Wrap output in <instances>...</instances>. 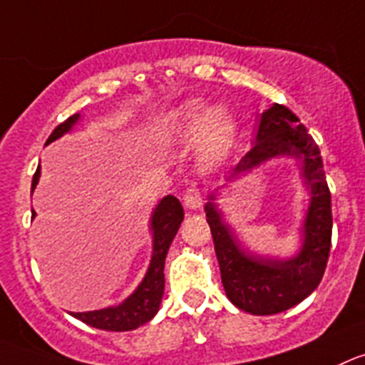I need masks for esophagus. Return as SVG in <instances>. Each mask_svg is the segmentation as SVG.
Masks as SVG:
<instances>
[{
	"label": "esophagus",
	"mask_w": 365,
	"mask_h": 365,
	"mask_svg": "<svg viewBox=\"0 0 365 365\" xmlns=\"http://www.w3.org/2000/svg\"><path fill=\"white\" fill-rule=\"evenodd\" d=\"M183 205L189 210H196L202 207V194H200V189L194 183H190L189 189L183 194Z\"/></svg>",
	"instance_id": "esophagus-1"
}]
</instances>
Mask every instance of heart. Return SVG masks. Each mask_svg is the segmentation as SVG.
Returning <instances> with one entry per match:
<instances>
[{
    "label": "heart",
    "mask_w": 365,
    "mask_h": 365,
    "mask_svg": "<svg viewBox=\"0 0 365 365\" xmlns=\"http://www.w3.org/2000/svg\"><path fill=\"white\" fill-rule=\"evenodd\" d=\"M160 128L169 138L187 140L196 135V151L203 165H216L229 155L236 140V124L229 111L190 98L160 117Z\"/></svg>",
    "instance_id": "heart-1"
}]
</instances>
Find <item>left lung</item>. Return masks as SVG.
<instances>
[{
    "mask_svg": "<svg viewBox=\"0 0 365 365\" xmlns=\"http://www.w3.org/2000/svg\"><path fill=\"white\" fill-rule=\"evenodd\" d=\"M279 156L297 160L302 183L309 190V205L301 227L302 245L294 257L259 255L241 245L214 203L216 192L227 183L210 194L205 203L225 294L234 306L252 315H274L304 301L321 282L331 248V194L321 151L308 129L286 106L274 104L261 113L250 151L230 171L227 182L240 180Z\"/></svg>",
    "mask_w": 365,
    "mask_h": 365,
    "instance_id": "left-lung-1",
    "label": "left lung"
}]
</instances>
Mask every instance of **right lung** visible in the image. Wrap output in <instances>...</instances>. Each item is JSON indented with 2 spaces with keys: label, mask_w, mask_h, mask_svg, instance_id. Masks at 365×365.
<instances>
[{
  "label": "right lung",
  "mask_w": 365,
  "mask_h": 365,
  "mask_svg": "<svg viewBox=\"0 0 365 365\" xmlns=\"http://www.w3.org/2000/svg\"><path fill=\"white\" fill-rule=\"evenodd\" d=\"M81 120V115H71L68 120L57 125L52 135L48 136L50 142L57 140L68 131L73 129V125ZM41 167H37L36 175L32 178V192L36 185L39 183ZM32 217H36V212L32 210ZM183 221V207L175 196H165L160 200L156 209L153 210L151 216V232H153V255L149 263L148 272L136 290L129 295L120 304L110 306V308L95 309V312L84 313H70L75 319L83 321L84 324L91 326L97 329H106V331H131L138 326L145 324L156 315L160 309V302L163 297V286H165V277H163V264H165V255L180 225Z\"/></svg>",
  "instance_id": "right-lung-1"
}]
</instances>
